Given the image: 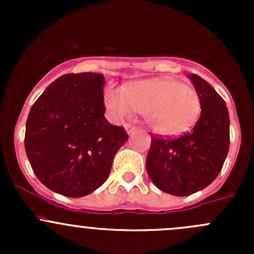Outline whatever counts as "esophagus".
Returning <instances> with one entry per match:
<instances>
[{"mask_svg":"<svg viewBox=\"0 0 254 254\" xmlns=\"http://www.w3.org/2000/svg\"><path fill=\"white\" fill-rule=\"evenodd\" d=\"M125 130H127V135H132L137 130V127H135L132 124H127L125 125Z\"/></svg>","mask_w":254,"mask_h":254,"instance_id":"34e87169","label":"esophagus"}]
</instances>
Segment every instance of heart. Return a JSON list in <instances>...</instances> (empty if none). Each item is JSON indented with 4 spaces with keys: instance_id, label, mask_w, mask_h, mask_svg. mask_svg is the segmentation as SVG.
<instances>
[{
    "instance_id": "heart-1",
    "label": "heart",
    "mask_w": 254,
    "mask_h": 254,
    "mask_svg": "<svg viewBox=\"0 0 254 254\" xmlns=\"http://www.w3.org/2000/svg\"><path fill=\"white\" fill-rule=\"evenodd\" d=\"M106 107L114 119L142 113L151 130L160 135L181 134L198 119L201 104L191 87L177 79L150 78L109 89Z\"/></svg>"
}]
</instances>
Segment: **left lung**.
<instances>
[{
	"label": "left lung",
	"instance_id": "1",
	"mask_svg": "<svg viewBox=\"0 0 254 254\" xmlns=\"http://www.w3.org/2000/svg\"><path fill=\"white\" fill-rule=\"evenodd\" d=\"M187 76L200 98V117L193 129L182 136L152 137L146 158L152 183L176 196L190 195L212 183L230 146V117L225 101L200 76Z\"/></svg>",
	"mask_w": 254,
	"mask_h": 254
}]
</instances>
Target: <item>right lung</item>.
<instances>
[{
    "instance_id": "obj_1",
    "label": "right lung",
    "mask_w": 254,
    "mask_h": 254,
    "mask_svg": "<svg viewBox=\"0 0 254 254\" xmlns=\"http://www.w3.org/2000/svg\"><path fill=\"white\" fill-rule=\"evenodd\" d=\"M104 84L99 73H66L49 84L28 115L30 166L47 188L64 196L81 198L99 188L127 140L125 130L104 117Z\"/></svg>"
}]
</instances>
